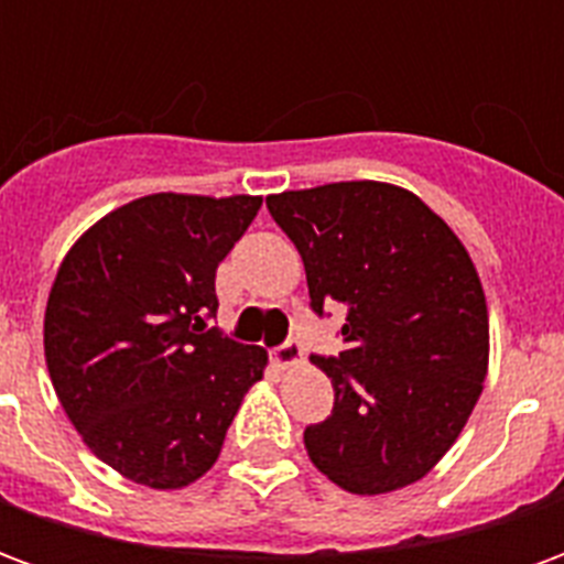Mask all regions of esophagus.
I'll list each match as a JSON object with an SVG mask.
<instances>
[{
	"mask_svg": "<svg viewBox=\"0 0 564 564\" xmlns=\"http://www.w3.org/2000/svg\"><path fill=\"white\" fill-rule=\"evenodd\" d=\"M271 359H274V366L278 368H293L305 359V350H302V344L299 341H283L281 347L271 350Z\"/></svg>",
	"mask_w": 564,
	"mask_h": 564,
	"instance_id": "34e87169",
	"label": "esophagus"
}]
</instances>
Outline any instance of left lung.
I'll use <instances>...</instances> for the list:
<instances>
[{"label": "left lung", "mask_w": 564, "mask_h": 564, "mask_svg": "<svg viewBox=\"0 0 564 564\" xmlns=\"http://www.w3.org/2000/svg\"><path fill=\"white\" fill-rule=\"evenodd\" d=\"M302 253L311 307L344 305L335 390L311 462L354 496L416 484L468 423L489 366L486 295L456 232L411 189L341 181L265 198Z\"/></svg>", "instance_id": "obj_1"}]
</instances>
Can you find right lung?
Returning <instances> with one entry per match:
<instances>
[{"instance_id": "1", "label": "right lung", "mask_w": 564, "mask_h": 564, "mask_svg": "<svg viewBox=\"0 0 564 564\" xmlns=\"http://www.w3.org/2000/svg\"><path fill=\"white\" fill-rule=\"evenodd\" d=\"M262 196L153 193L72 245L44 311V359L84 444L132 484L184 489L217 462L269 354L208 329L214 278Z\"/></svg>"}]
</instances>
